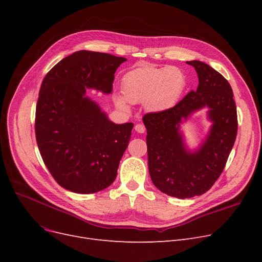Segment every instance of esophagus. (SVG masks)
Listing matches in <instances>:
<instances>
[{
	"mask_svg": "<svg viewBox=\"0 0 262 262\" xmlns=\"http://www.w3.org/2000/svg\"><path fill=\"white\" fill-rule=\"evenodd\" d=\"M135 130L139 134H143L145 132V127H144V125H142V124H137V125L135 126Z\"/></svg>",
	"mask_w": 262,
	"mask_h": 262,
	"instance_id": "1",
	"label": "esophagus"
}]
</instances>
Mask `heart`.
<instances>
[{
  "instance_id": "b5f03b06",
  "label": "heart",
  "mask_w": 262,
  "mask_h": 262,
  "mask_svg": "<svg viewBox=\"0 0 262 262\" xmlns=\"http://www.w3.org/2000/svg\"><path fill=\"white\" fill-rule=\"evenodd\" d=\"M186 88V76L175 67L138 68L128 72L122 80L124 96H117L120 108L130 103L144 102L152 113H159L173 107Z\"/></svg>"
}]
</instances>
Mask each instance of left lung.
Wrapping results in <instances>:
<instances>
[{
  "label": "left lung",
  "mask_w": 262,
  "mask_h": 262,
  "mask_svg": "<svg viewBox=\"0 0 262 262\" xmlns=\"http://www.w3.org/2000/svg\"><path fill=\"white\" fill-rule=\"evenodd\" d=\"M187 63L198 73V89L175 106L143 117L150 178L161 192L177 199L201 195L213 186L225 168L238 130L237 107L227 79L205 62ZM205 105L210 108L213 127L200 149L190 154L178 127L183 117Z\"/></svg>",
  "instance_id": "1"
}]
</instances>
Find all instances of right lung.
Listing matches in <instances>:
<instances>
[{
	"mask_svg": "<svg viewBox=\"0 0 262 262\" xmlns=\"http://www.w3.org/2000/svg\"><path fill=\"white\" fill-rule=\"evenodd\" d=\"M125 60L77 51L55 64L42 80L36 106V140L51 175L69 191L95 193L116 180L134 124L110 122L85 93L87 88L112 92L115 73Z\"/></svg>",
	"mask_w": 262,
	"mask_h": 262,
	"instance_id": "obj_1",
	"label": "right lung"
}]
</instances>
